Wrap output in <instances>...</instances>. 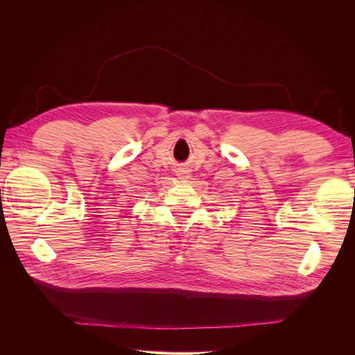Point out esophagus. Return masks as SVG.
I'll return each mask as SVG.
<instances>
[{
    "mask_svg": "<svg viewBox=\"0 0 355 355\" xmlns=\"http://www.w3.org/2000/svg\"><path fill=\"white\" fill-rule=\"evenodd\" d=\"M178 176H179L180 179H188V178H189V171L185 170V168H179V170H178Z\"/></svg>",
    "mask_w": 355,
    "mask_h": 355,
    "instance_id": "obj_1",
    "label": "esophagus"
}]
</instances>
